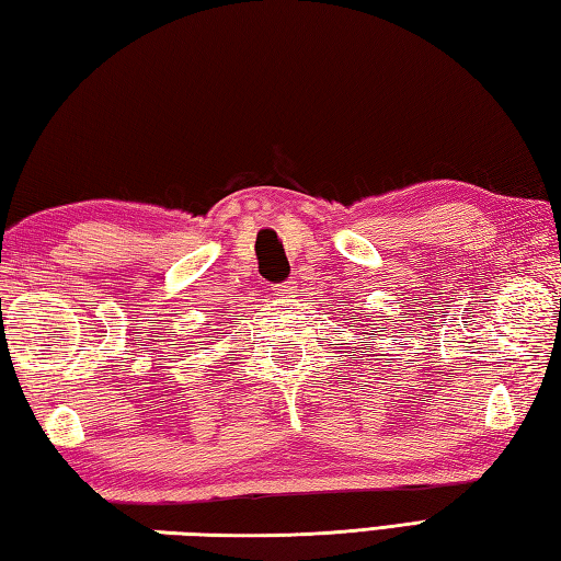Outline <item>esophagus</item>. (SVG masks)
Instances as JSON below:
<instances>
[{"label": "esophagus", "mask_w": 561, "mask_h": 561, "mask_svg": "<svg viewBox=\"0 0 561 561\" xmlns=\"http://www.w3.org/2000/svg\"><path fill=\"white\" fill-rule=\"evenodd\" d=\"M294 284H297L294 279H287V282L277 284V294H279V297H289V294H294V289H297V287H294Z\"/></svg>", "instance_id": "1"}]
</instances>
